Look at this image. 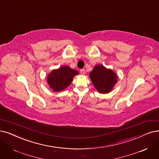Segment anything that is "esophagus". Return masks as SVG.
Segmentation results:
<instances>
[{
  "instance_id": "esophagus-1",
  "label": "esophagus",
  "mask_w": 159,
  "mask_h": 159,
  "mask_svg": "<svg viewBox=\"0 0 159 159\" xmlns=\"http://www.w3.org/2000/svg\"><path fill=\"white\" fill-rule=\"evenodd\" d=\"M80 73L82 74V75H84V74H85V70L84 69H82V70H80Z\"/></svg>"
}]
</instances>
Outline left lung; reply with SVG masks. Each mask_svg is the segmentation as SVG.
<instances>
[{"label":"left lung","mask_w":159,"mask_h":159,"mask_svg":"<svg viewBox=\"0 0 159 159\" xmlns=\"http://www.w3.org/2000/svg\"><path fill=\"white\" fill-rule=\"evenodd\" d=\"M89 77L95 88L102 93L110 92L117 82L116 73L101 65L94 67Z\"/></svg>","instance_id":"8db88e82"}]
</instances>
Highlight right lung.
I'll return each mask as SVG.
<instances>
[{
    "label": "right lung",
    "mask_w": 159,
    "mask_h": 159,
    "mask_svg": "<svg viewBox=\"0 0 159 159\" xmlns=\"http://www.w3.org/2000/svg\"><path fill=\"white\" fill-rule=\"evenodd\" d=\"M77 74V71L72 70L70 67H61L58 70H52L48 75V84L54 92L61 91L71 84L73 77Z\"/></svg>",
    "instance_id": "add662e5"
}]
</instances>
